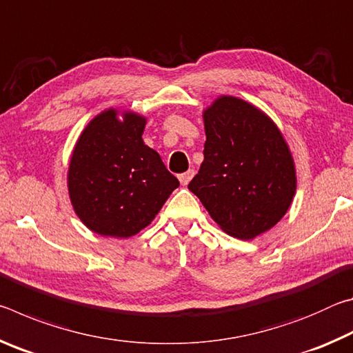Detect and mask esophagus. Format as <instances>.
<instances>
[{"label": "esophagus", "mask_w": 353, "mask_h": 353, "mask_svg": "<svg viewBox=\"0 0 353 353\" xmlns=\"http://www.w3.org/2000/svg\"><path fill=\"white\" fill-rule=\"evenodd\" d=\"M193 176H194V171L188 170L187 172H183V174L179 176V181H181V183L185 187V185H188V182L191 181V179H193Z\"/></svg>", "instance_id": "1"}]
</instances>
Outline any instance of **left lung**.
Masks as SVG:
<instances>
[{"label": "left lung", "mask_w": 353, "mask_h": 353, "mask_svg": "<svg viewBox=\"0 0 353 353\" xmlns=\"http://www.w3.org/2000/svg\"><path fill=\"white\" fill-rule=\"evenodd\" d=\"M204 162L188 183L227 235L252 240L285 216L296 165L277 124L259 107L221 94L202 110Z\"/></svg>", "instance_id": "1"}]
</instances>
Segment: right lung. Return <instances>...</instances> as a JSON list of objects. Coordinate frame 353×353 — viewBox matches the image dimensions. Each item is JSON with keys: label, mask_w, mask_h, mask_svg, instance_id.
<instances>
[{"label": "right lung", "mask_w": 353, "mask_h": 353, "mask_svg": "<svg viewBox=\"0 0 353 353\" xmlns=\"http://www.w3.org/2000/svg\"><path fill=\"white\" fill-rule=\"evenodd\" d=\"M146 117L105 109L77 139L70 157L68 196L83 225L103 236L129 238L157 216L179 181L141 135Z\"/></svg>", "instance_id": "add662e5"}]
</instances>
